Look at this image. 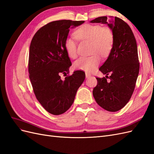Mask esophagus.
I'll return each instance as SVG.
<instances>
[{
    "instance_id": "1",
    "label": "esophagus",
    "mask_w": 154,
    "mask_h": 154,
    "mask_svg": "<svg viewBox=\"0 0 154 154\" xmlns=\"http://www.w3.org/2000/svg\"><path fill=\"white\" fill-rule=\"evenodd\" d=\"M85 76H86L87 78H90L91 76V74H89V73H88V72H86L85 73Z\"/></svg>"
}]
</instances>
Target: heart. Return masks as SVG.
I'll return each mask as SVG.
<instances>
[{
  "label": "heart",
  "instance_id": "1",
  "mask_svg": "<svg viewBox=\"0 0 154 154\" xmlns=\"http://www.w3.org/2000/svg\"><path fill=\"white\" fill-rule=\"evenodd\" d=\"M77 39L91 42L90 57H83L74 63V67L87 72L94 70L100 62V54L106 57L112 49L114 34L109 27H101L98 24H86L76 29L74 33ZM65 49L69 57L76 58L78 57L77 44L72 37H67L64 42Z\"/></svg>",
  "mask_w": 154,
  "mask_h": 154
}]
</instances>
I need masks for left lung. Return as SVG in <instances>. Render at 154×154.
<instances>
[{
    "instance_id": "1",
    "label": "left lung",
    "mask_w": 154,
    "mask_h": 154,
    "mask_svg": "<svg viewBox=\"0 0 154 154\" xmlns=\"http://www.w3.org/2000/svg\"><path fill=\"white\" fill-rule=\"evenodd\" d=\"M91 23L107 24L114 38L108 58L99 69L106 76L96 78L97 84L93 89V96L105 110L118 111L129 101L138 77L139 63L136 40L130 26L118 17H100ZM108 77L109 81L106 80Z\"/></svg>"
}]
</instances>
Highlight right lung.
<instances>
[{"label": "right lung", "instance_id": "right-lung-1", "mask_svg": "<svg viewBox=\"0 0 154 154\" xmlns=\"http://www.w3.org/2000/svg\"><path fill=\"white\" fill-rule=\"evenodd\" d=\"M84 21L57 20L38 30L29 48L28 71L36 99L50 114L60 115L73 103L76 92L85 80V74L76 71L62 80L60 74L69 72L71 62L65 49L70 27Z\"/></svg>", "mask_w": 154, "mask_h": 154}]
</instances>
